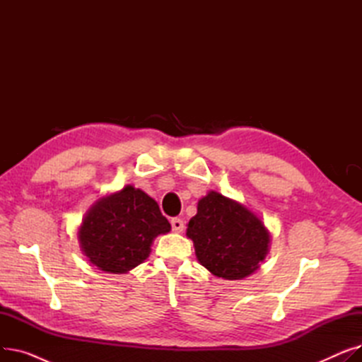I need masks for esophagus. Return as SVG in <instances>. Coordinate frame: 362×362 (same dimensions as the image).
<instances>
[{"mask_svg": "<svg viewBox=\"0 0 362 362\" xmlns=\"http://www.w3.org/2000/svg\"><path fill=\"white\" fill-rule=\"evenodd\" d=\"M171 229H173L175 232H177V233H180V232H183V229H185V224H183V220H180V218H171Z\"/></svg>", "mask_w": 362, "mask_h": 362, "instance_id": "obj_1", "label": "esophagus"}]
</instances>
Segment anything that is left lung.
Here are the masks:
<instances>
[{
  "label": "left lung",
  "mask_w": 362,
  "mask_h": 362,
  "mask_svg": "<svg viewBox=\"0 0 362 362\" xmlns=\"http://www.w3.org/2000/svg\"><path fill=\"white\" fill-rule=\"evenodd\" d=\"M186 235L194 240L198 261L226 280L252 274L269 252L270 235L264 223L246 206L214 191L198 202Z\"/></svg>",
  "instance_id": "1"
}]
</instances>
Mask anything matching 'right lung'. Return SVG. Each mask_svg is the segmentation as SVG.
Listing matches in <instances>:
<instances>
[{"label": "right lung", "instance_id": "add662e5", "mask_svg": "<svg viewBox=\"0 0 362 362\" xmlns=\"http://www.w3.org/2000/svg\"><path fill=\"white\" fill-rule=\"evenodd\" d=\"M170 229L154 199L141 189L126 186L90 208L79 240L83 254L100 270L126 273L149 255L152 240Z\"/></svg>", "mask_w": 362, "mask_h": 362}]
</instances>
